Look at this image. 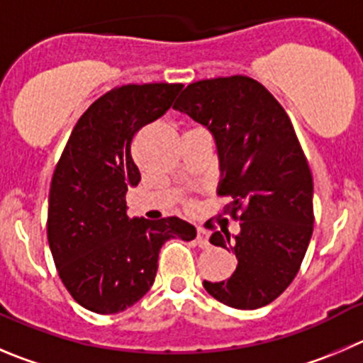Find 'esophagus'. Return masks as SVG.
Returning a JSON list of instances; mask_svg holds the SVG:
<instances>
[{
	"mask_svg": "<svg viewBox=\"0 0 363 363\" xmlns=\"http://www.w3.org/2000/svg\"><path fill=\"white\" fill-rule=\"evenodd\" d=\"M196 242H198L199 247H208L210 246L208 231H206L203 226H198V230H196Z\"/></svg>",
	"mask_w": 363,
	"mask_h": 363,
	"instance_id": "obj_1",
	"label": "esophagus"
}]
</instances>
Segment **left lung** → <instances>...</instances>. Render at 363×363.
Masks as SVG:
<instances>
[{"instance_id": "8db88e82", "label": "left lung", "mask_w": 363, "mask_h": 363, "mask_svg": "<svg viewBox=\"0 0 363 363\" xmlns=\"http://www.w3.org/2000/svg\"><path fill=\"white\" fill-rule=\"evenodd\" d=\"M172 108L212 133L217 192L230 196L224 213L240 220L235 235L223 224L210 237L231 247L235 271L203 287L231 308L269 305L296 278L313 231L312 172L294 126L264 85L239 74L187 85Z\"/></svg>"}]
</instances>
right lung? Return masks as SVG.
<instances>
[{
	"label": "right lung",
	"mask_w": 363,
	"mask_h": 363,
	"mask_svg": "<svg viewBox=\"0 0 363 363\" xmlns=\"http://www.w3.org/2000/svg\"><path fill=\"white\" fill-rule=\"evenodd\" d=\"M182 84L123 85L96 99L72 128L55 167L48 242L62 283L84 308L117 313L151 289L169 239L192 240L179 217L130 219L126 192L140 182L132 140L171 108Z\"/></svg>",
	"instance_id": "right-lung-1"
}]
</instances>
